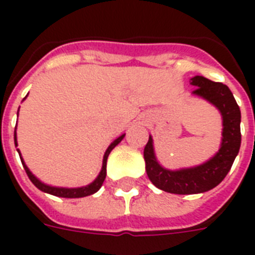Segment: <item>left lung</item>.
Here are the masks:
<instances>
[{
	"label": "left lung",
	"instance_id": "obj_1",
	"mask_svg": "<svg viewBox=\"0 0 255 255\" xmlns=\"http://www.w3.org/2000/svg\"><path fill=\"white\" fill-rule=\"evenodd\" d=\"M190 83L196 86L193 94L209 100L221 111L224 120L222 144L217 155L200 167L181 170L164 169L156 161L152 137L144 148L145 170L149 180L159 189L174 194L202 193L213 189L225 178L241 147V111L229 87L204 77H194Z\"/></svg>",
	"mask_w": 255,
	"mask_h": 255
}]
</instances>
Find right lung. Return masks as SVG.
I'll return each instance as SVG.
<instances>
[{"instance_id": "right-lung-1", "label": "right lung", "mask_w": 255, "mask_h": 255, "mask_svg": "<svg viewBox=\"0 0 255 255\" xmlns=\"http://www.w3.org/2000/svg\"><path fill=\"white\" fill-rule=\"evenodd\" d=\"M124 135H122L120 137L114 141V143L107 148V151L104 153V157H103V167H102V170H100L99 176L96 178L95 181L90 184L87 186H83V188H75V189H66V188H54V186H49V185H45V184H42L37 177H34L33 173L30 172L29 168L26 167L25 164H23V160H21L22 164H23V168H25L26 173L29 176L30 181L33 182L34 185L37 186L38 189H41L42 192H46V193H50V194H54V196H58V197H65V198H79V197H86V196H90V194H94L95 192L100 189V186L103 185V181L104 178H106V174H107V157L110 155V152L114 149V148L118 145V144L123 140ZM15 145H17V141H15Z\"/></svg>"}]
</instances>
